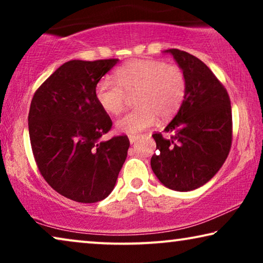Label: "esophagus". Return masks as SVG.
<instances>
[{"label":"esophagus","instance_id":"obj_1","mask_svg":"<svg viewBox=\"0 0 263 263\" xmlns=\"http://www.w3.org/2000/svg\"><path fill=\"white\" fill-rule=\"evenodd\" d=\"M138 135H129V141H130V143H134L138 140Z\"/></svg>","mask_w":263,"mask_h":263}]
</instances>
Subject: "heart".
<instances>
[{"instance_id": "b5f03b06", "label": "heart", "mask_w": 263, "mask_h": 263, "mask_svg": "<svg viewBox=\"0 0 263 263\" xmlns=\"http://www.w3.org/2000/svg\"><path fill=\"white\" fill-rule=\"evenodd\" d=\"M114 79L95 86V99L104 112L118 115L124 109L127 96L134 95L136 107L118 118L117 130L138 134L156 123L158 116L167 120L181 107L186 82L183 70L161 60L136 59L115 70Z\"/></svg>"}]
</instances>
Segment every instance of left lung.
Instances as JSON below:
<instances>
[{
  "label": "left lung",
  "instance_id": "1",
  "mask_svg": "<svg viewBox=\"0 0 263 263\" xmlns=\"http://www.w3.org/2000/svg\"><path fill=\"white\" fill-rule=\"evenodd\" d=\"M170 52L185 77L186 91L178 112L165 133L152 135L157 153L151 166L165 186L190 192L206 184L228 158L232 143V111L229 93L197 57L178 49Z\"/></svg>",
  "mask_w": 263,
  "mask_h": 263
}]
</instances>
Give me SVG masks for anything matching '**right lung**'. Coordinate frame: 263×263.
Returning <instances> with one entry per match:
<instances>
[{
    "label": "right lung",
    "instance_id": "1",
    "mask_svg": "<svg viewBox=\"0 0 263 263\" xmlns=\"http://www.w3.org/2000/svg\"><path fill=\"white\" fill-rule=\"evenodd\" d=\"M117 62L69 61L32 98L28 133L38 170L53 190L77 202L105 199L127 158V135L99 140L112 121L95 99L96 84Z\"/></svg>",
    "mask_w": 263,
    "mask_h": 263
}]
</instances>
